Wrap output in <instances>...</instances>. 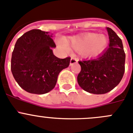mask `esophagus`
Here are the masks:
<instances>
[{
    "label": "esophagus",
    "mask_w": 133,
    "mask_h": 133,
    "mask_svg": "<svg viewBox=\"0 0 133 133\" xmlns=\"http://www.w3.org/2000/svg\"><path fill=\"white\" fill-rule=\"evenodd\" d=\"M77 62H78L77 58H75V57H71V59H70V65H73L74 64H76V63H77Z\"/></svg>",
    "instance_id": "1"
}]
</instances>
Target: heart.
Masks as SVG:
<instances>
[{
  "label": "heart",
  "mask_w": 133,
  "mask_h": 133,
  "mask_svg": "<svg viewBox=\"0 0 133 133\" xmlns=\"http://www.w3.org/2000/svg\"><path fill=\"white\" fill-rule=\"evenodd\" d=\"M68 44L75 50H82L83 54L85 56H93L101 52L107 47L108 39L106 36L95 33H88L79 37L71 38ZM59 46L65 50H69L66 42L59 41Z\"/></svg>",
  "instance_id": "1"
}]
</instances>
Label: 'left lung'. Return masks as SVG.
<instances>
[{"mask_svg":"<svg viewBox=\"0 0 133 133\" xmlns=\"http://www.w3.org/2000/svg\"><path fill=\"white\" fill-rule=\"evenodd\" d=\"M107 30L109 47L96 58L79 62V85L93 94H104L114 89L125 73V53L121 39L111 28Z\"/></svg>","mask_w":133,"mask_h":133,"instance_id":"8db88e82","label":"left lung"}]
</instances>
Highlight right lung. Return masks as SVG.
<instances>
[{
	"mask_svg": "<svg viewBox=\"0 0 133 133\" xmlns=\"http://www.w3.org/2000/svg\"><path fill=\"white\" fill-rule=\"evenodd\" d=\"M48 32L33 29L18 38L11 58V71L18 84L26 91L44 94L53 89L62 69L68 68L70 57L57 58L56 44Z\"/></svg>",
	"mask_w": 133,
	"mask_h": 133,
	"instance_id": "add662e5",
	"label": "right lung"
}]
</instances>
